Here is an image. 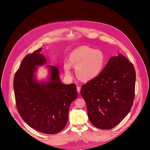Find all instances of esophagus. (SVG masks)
<instances>
[{
	"label": "esophagus",
	"mask_w": 150,
	"mask_h": 150,
	"mask_svg": "<svg viewBox=\"0 0 150 150\" xmlns=\"http://www.w3.org/2000/svg\"><path fill=\"white\" fill-rule=\"evenodd\" d=\"M77 92H79V93H80V91H81V88H80V86H77Z\"/></svg>",
	"instance_id": "esophagus-1"
}]
</instances>
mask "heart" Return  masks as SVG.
<instances>
[{
  "label": "heart",
  "instance_id": "1",
  "mask_svg": "<svg viewBox=\"0 0 150 150\" xmlns=\"http://www.w3.org/2000/svg\"><path fill=\"white\" fill-rule=\"evenodd\" d=\"M106 64V57L99 49L81 46L74 49L69 55V61L64 62L65 75L72 76L71 66L76 68L77 77L83 81H90L99 76Z\"/></svg>",
  "mask_w": 150,
  "mask_h": 150
}]
</instances>
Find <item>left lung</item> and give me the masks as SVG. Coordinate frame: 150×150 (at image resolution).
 <instances>
[{"label":"left lung","mask_w":150,"mask_h":150,"mask_svg":"<svg viewBox=\"0 0 150 150\" xmlns=\"http://www.w3.org/2000/svg\"><path fill=\"white\" fill-rule=\"evenodd\" d=\"M135 82V70L128 59L121 54L111 57L100 74L81 89L92 125L101 129L117 125L133 105Z\"/></svg>","instance_id":"1"}]
</instances>
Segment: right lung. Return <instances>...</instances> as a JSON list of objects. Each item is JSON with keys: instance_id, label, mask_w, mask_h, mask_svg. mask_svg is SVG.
I'll use <instances>...</instances> for the list:
<instances>
[{"instance_id": "obj_1", "label": "right lung", "mask_w": 150, "mask_h": 150, "mask_svg": "<svg viewBox=\"0 0 150 150\" xmlns=\"http://www.w3.org/2000/svg\"><path fill=\"white\" fill-rule=\"evenodd\" d=\"M42 49L24 58L14 78V91L18 111L25 122L39 132L52 134L64 128L70 104L78 93L75 84L61 82L58 66H46L47 78L38 80V67L47 64Z\"/></svg>"}]
</instances>
